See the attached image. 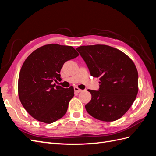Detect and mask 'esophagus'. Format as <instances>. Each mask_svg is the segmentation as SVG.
Listing matches in <instances>:
<instances>
[{"label":"esophagus","instance_id":"obj_1","mask_svg":"<svg viewBox=\"0 0 156 156\" xmlns=\"http://www.w3.org/2000/svg\"><path fill=\"white\" fill-rule=\"evenodd\" d=\"M74 90L75 92H81L82 91V90H81L80 88H79L77 87H74Z\"/></svg>","mask_w":156,"mask_h":156}]
</instances>
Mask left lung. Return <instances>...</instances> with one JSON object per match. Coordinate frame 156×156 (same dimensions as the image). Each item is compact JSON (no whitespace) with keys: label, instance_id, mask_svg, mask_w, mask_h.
I'll list each match as a JSON object with an SVG mask.
<instances>
[{"label":"left lung","instance_id":"1","mask_svg":"<svg viewBox=\"0 0 156 156\" xmlns=\"http://www.w3.org/2000/svg\"><path fill=\"white\" fill-rule=\"evenodd\" d=\"M90 75L100 77L98 90H89L90 115L105 122L119 119L128 111L138 93V72L123 52L105 45H83L76 49Z\"/></svg>","mask_w":156,"mask_h":156}]
</instances>
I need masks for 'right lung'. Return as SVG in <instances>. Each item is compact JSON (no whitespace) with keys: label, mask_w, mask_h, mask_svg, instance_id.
Segmentation results:
<instances>
[{"label":"right lung","mask_w":156,"mask_h":156,"mask_svg":"<svg viewBox=\"0 0 156 156\" xmlns=\"http://www.w3.org/2000/svg\"><path fill=\"white\" fill-rule=\"evenodd\" d=\"M77 56L72 46L49 44L33 51L25 60L19 76L18 94L21 104L34 119L51 124L66 114L74 96L73 88L56 86L54 81L60 79L64 64Z\"/></svg>","instance_id":"add662e5"}]
</instances>
